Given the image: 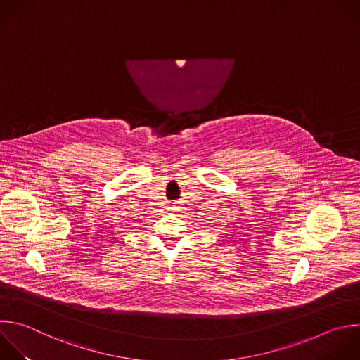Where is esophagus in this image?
Masks as SVG:
<instances>
[{"instance_id": "esophagus-1", "label": "esophagus", "mask_w": 360, "mask_h": 360, "mask_svg": "<svg viewBox=\"0 0 360 360\" xmlns=\"http://www.w3.org/2000/svg\"><path fill=\"white\" fill-rule=\"evenodd\" d=\"M172 209H176V205H172Z\"/></svg>"}]
</instances>
